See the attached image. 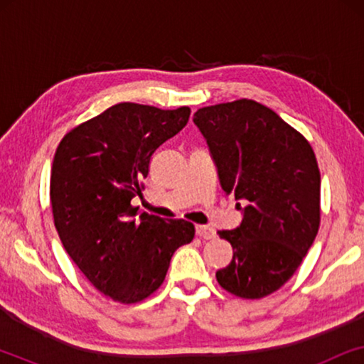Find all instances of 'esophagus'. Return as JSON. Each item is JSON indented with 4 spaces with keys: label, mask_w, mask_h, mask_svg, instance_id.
Wrapping results in <instances>:
<instances>
[{
    "label": "esophagus",
    "mask_w": 364,
    "mask_h": 364,
    "mask_svg": "<svg viewBox=\"0 0 364 364\" xmlns=\"http://www.w3.org/2000/svg\"><path fill=\"white\" fill-rule=\"evenodd\" d=\"M196 233L203 240H210V238H215V230L208 225H197L196 227Z\"/></svg>",
    "instance_id": "1"
}]
</instances>
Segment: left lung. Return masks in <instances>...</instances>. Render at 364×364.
I'll return each instance as SVG.
<instances>
[{"instance_id":"obj_1","label":"left lung","mask_w":364,"mask_h":364,"mask_svg":"<svg viewBox=\"0 0 364 364\" xmlns=\"http://www.w3.org/2000/svg\"><path fill=\"white\" fill-rule=\"evenodd\" d=\"M193 122L223 192L245 203L240 225L218 232L233 257L215 273L217 282L247 300L270 295L296 272L320 228L315 152L277 112L252 99L198 109Z\"/></svg>"}]
</instances>
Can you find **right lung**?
<instances>
[{
	"label": "right lung",
	"mask_w": 364,
	"mask_h": 364,
	"mask_svg": "<svg viewBox=\"0 0 364 364\" xmlns=\"http://www.w3.org/2000/svg\"><path fill=\"white\" fill-rule=\"evenodd\" d=\"M187 106L164 111L121 102L79 124L59 142L51 168L54 225L68 255L114 301L146 300L162 285L173 252L191 243L196 227L182 218L141 213L154 152L186 127Z\"/></svg>",
	"instance_id": "1"
}]
</instances>
